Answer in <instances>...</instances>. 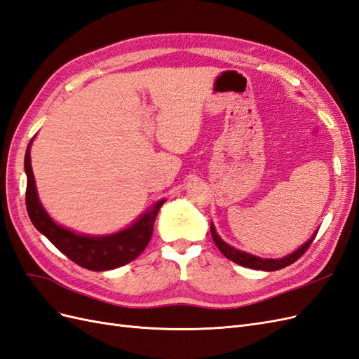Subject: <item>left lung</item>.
<instances>
[{"label": "left lung", "instance_id": "left-lung-1", "mask_svg": "<svg viewBox=\"0 0 359 359\" xmlns=\"http://www.w3.org/2000/svg\"><path fill=\"white\" fill-rule=\"evenodd\" d=\"M318 232H314L311 235L310 240L307 243H304L299 248H297L295 252L285 256V257H280V259H264V257H259V256H255V255H250V253H245L243 252V250H238L232 245L227 244L226 241L222 240V236L217 233L215 231V226L211 223V235H212V240L215 243V245L219 247L220 252L229 259L232 260V262L241 265V266H245V268H252V269H262V271H277V269H281V268H286L289 266L290 264L295 262V260H298L304 253H306V250L310 247V244L313 243L314 236H316Z\"/></svg>", "mask_w": 359, "mask_h": 359}]
</instances>
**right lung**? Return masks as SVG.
Here are the masks:
<instances>
[{
    "label": "right lung",
    "mask_w": 359,
    "mask_h": 359,
    "mask_svg": "<svg viewBox=\"0 0 359 359\" xmlns=\"http://www.w3.org/2000/svg\"><path fill=\"white\" fill-rule=\"evenodd\" d=\"M34 137L28 144L24 166L27 173V211L32 224L36 226V229L41 235H45L61 253H64L73 262L86 269H115L135 260L144 252L151 236H153L156 217L166 199H161L153 206H149V210L140 214L132 224L115 233L86 235L74 232L69 229V227H64L52 219L46 210L43 208L39 199L29 156V149Z\"/></svg>",
    "instance_id": "1"
}]
</instances>
